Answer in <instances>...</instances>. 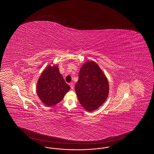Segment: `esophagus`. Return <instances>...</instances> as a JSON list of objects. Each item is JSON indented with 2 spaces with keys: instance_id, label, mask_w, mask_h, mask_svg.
Masks as SVG:
<instances>
[{
  "instance_id": "obj_1",
  "label": "esophagus",
  "mask_w": 154,
  "mask_h": 154,
  "mask_svg": "<svg viewBox=\"0 0 154 154\" xmlns=\"http://www.w3.org/2000/svg\"><path fill=\"white\" fill-rule=\"evenodd\" d=\"M70 88H71V89L73 90V89H74V84L72 82V83H70Z\"/></svg>"
}]
</instances>
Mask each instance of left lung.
<instances>
[{"label":"left lung","mask_w":154,"mask_h":154,"mask_svg":"<svg viewBox=\"0 0 154 154\" xmlns=\"http://www.w3.org/2000/svg\"><path fill=\"white\" fill-rule=\"evenodd\" d=\"M75 90L83 108L88 112L94 111L108 97V80L96 63L88 61L80 68Z\"/></svg>","instance_id":"obj_1"}]
</instances>
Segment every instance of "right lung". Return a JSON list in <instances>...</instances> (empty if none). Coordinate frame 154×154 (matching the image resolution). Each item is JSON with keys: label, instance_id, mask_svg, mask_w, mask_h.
<instances>
[{"label": "right lung", "instance_id": "obj_1", "mask_svg": "<svg viewBox=\"0 0 154 154\" xmlns=\"http://www.w3.org/2000/svg\"><path fill=\"white\" fill-rule=\"evenodd\" d=\"M70 88L59 72L58 66L55 64L48 66L43 71L37 82L36 92L42 103L52 106L62 100Z\"/></svg>", "mask_w": 154, "mask_h": 154}]
</instances>
